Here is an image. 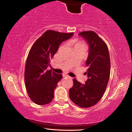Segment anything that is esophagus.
Segmentation results:
<instances>
[{"label": "esophagus", "instance_id": "esophagus-1", "mask_svg": "<svg viewBox=\"0 0 132 132\" xmlns=\"http://www.w3.org/2000/svg\"><path fill=\"white\" fill-rule=\"evenodd\" d=\"M63 77H68V79H72V78H71V77H70V76H69L67 75H63Z\"/></svg>", "mask_w": 132, "mask_h": 132}]
</instances>
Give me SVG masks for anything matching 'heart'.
<instances>
[{
	"label": "heart",
	"mask_w": 132,
	"mask_h": 132,
	"mask_svg": "<svg viewBox=\"0 0 132 132\" xmlns=\"http://www.w3.org/2000/svg\"><path fill=\"white\" fill-rule=\"evenodd\" d=\"M80 44H82L81 42H78L76 44V45H80Z\"/></svg>",
	"instance_id": "1"
}]
</instances>
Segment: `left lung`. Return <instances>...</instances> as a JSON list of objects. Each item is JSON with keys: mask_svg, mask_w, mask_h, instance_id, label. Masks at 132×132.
Masks as SVG:
<instances>
[{"mask_svg": "<svg viewBox=\"0 0 132 132\" xmlns=\"http://www.w3.org/2000/svg\"><path fill=\"white\" fill-rule=\"evenodd\" d=\"M79 35L89 45L86 65L88 68L86 72L88 79L84 84L73 79L69 97L77 106L89 108L95 105L105 91L110 76V57L107 45L94 31H83Z\"/></svg>", "mask_w": 132, "mask_h": 132, "instance_id": "left-lung-1", "label": "left lung"}]
</instances>
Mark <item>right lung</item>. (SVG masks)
I'll list each match as a JSON object with an SVG mask.
<instances>
[{"instance_id": "obj_1", "label": "right lung", "mask_w": 132, "mask_h": 132, "mask_svg": "<svg viewBox=\"0 0 132 132\" xmlns=\"http://www.w3.org/2000/svg\"><path fill=\"white\" fill-rule=\"evenodd\" d=\"M73 35V32L47 30L31 48L26 61L24 79L29 97L36 104H49L54 98V90L62 75L46 69L61 44Z\"/></svg>"}]
</instances>
